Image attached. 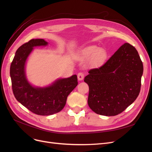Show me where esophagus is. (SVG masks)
<instances>
[{
	"label": "esophagus",
	"instance_id": "esophagus-1",
	"mask_svg": "<svg viewBox=\"0 0 152 152\" xmlns=\"http://www.w3.org/2000/svg\"><path fill=\"white\" fill-rule=\"evenodd\" d=\"M84 76H85V75L83 73H82V72H79V73H78V75H77L78 80H82L84 79Z\"/></svg>",
	"mask_w": 152,
	"mask_h": 152
}]
</instances>
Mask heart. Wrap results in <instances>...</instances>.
Here are the masks:
<instances>
[{"instance_id":"heart-1","label":"heart","mask_w":152,"mask_h":152,"mask_svg":"<svg viewBox=\"0 0 152 152\" xmlns=\"http://www.w3.org/2000/svg\"><path fill=\"white\" fill-rule=\"evenodd\" d=\"M107 56L105 51L99 47L92 45L87 47L81 51L79 58L80 59H91V64L92 65H98V64L103 62Z\"/></svg>"}]
</instances>
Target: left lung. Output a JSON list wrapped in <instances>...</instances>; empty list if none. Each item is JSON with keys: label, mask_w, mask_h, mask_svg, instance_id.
<instances>
[{"label": "left lung", "mask_w": 152, "mask_h": 152, "mask_svg": "<svg viewBox=\"0 0 152 152\" xmlns=\"http://www.w3.org/2000/svg\"><path fill=\"white\" fill-rule=\"evenodd\" d=\"M143 66L136 48L125 43L104 65L91 69L84 82L88 103L96 113L115 116L134 102L141 89Z\"/></svg>", "instance_id": "8db88e82"}]
</instances>
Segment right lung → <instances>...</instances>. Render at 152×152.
Returning a JSON list of instances; mask_svg holds the SVG:
<instances>
[{
	"mask_svg": "<svg viewBox=\"0 0 152 152\" xmlns=\"http://www.w3.org/2000/svg\"><path fill=\"white\" fill-rule=\"evenodd\" d=\"M46 45L48 42L41 39H31L23 44L17 49L10 67L15 97L30 112L39 115L60 112L65 106L68 96L78 84L76 75L58 79L45 87H35L28 82L25 72L26 59L34 47Z\"/></svg>",
	"mask_w": 152,
	"mask_h": 152,
	"instance_id": "obj_1",
	"label": "right lung"
}]
</instances>
